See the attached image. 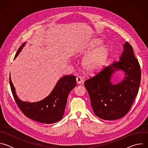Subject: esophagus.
I'll return each mask as SVG.
<instances>
[{
    "instance_id": "obj_1",
    "label": "esophagus",
    "mask_w": 148,
    "mask_h": 148,
    "mask_svg": "<svg viewBox=\"0 0 148 148\" xmlns=\"http://www.w3.org/2000/svg\"><path fill=\"white\" fill-rule=\"evenodd\" d=\"M76 81H77V84H80V83H81L82 82V79L81 78V77L78 76V77H77L76 78Z\"/></svg>"
}]
</instances>
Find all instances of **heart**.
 <instances>
[{"instance_id": "heart-1", "label": "heart", "mask_w": 148, "mask_h": 148, "mask_svg": "<svg viewBox=\"0 0 148 148\" xmlns=\"http://www.w3.org/2000/svg\"><path fill=\"white\" fill-rule=\"evenodd\" d=\"M102 43V41L98 38L94 39L90 42L88 49V51L91 52L96 48L97 49L84 58L82 61V66L87 71L95 72L101 69L106 61L108 55V50L106 46L99 47Z\"/></svg>"}]
</instances>
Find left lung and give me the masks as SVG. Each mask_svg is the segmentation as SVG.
<instances>
[{"label": "left lung", "mask_w": 148, "mask_h": 148, "mask_svg": "<svg viewBox=\"0 0 148 148\" xmlns=\"http://www.w3.org/2000/svg\"><path fill=\"white\" fill-rule=\"evenodd\" d=\"M123 49L119 61L103 68L84 82L95 115L104 120L124 116L130 110L139 91L141 78L139 62L128 42L123 45ZM119 69L125 73V78L114 85L110 81V77Z\"/></svg>", "instance_id": "1"}]
</instances>
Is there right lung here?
<instances>
[{
	"instance_id": "right-lung-1",
	"label": "right lung",
	"mask_w": 148,
	"mask_h": 148,
	"mask_svg": "<svg viewBox=\"0 0 148 148\" xmlns=\"http://www.w3.org/2000/svg\"><path fill=\"white\" fill-rule=\"evenodd\" d=\"M25 45V43H23L18 48L14 58ZM9 82L13 98L21 111L29 118L47 124L53 123L61 119L64 114L68 95L76 86L75 76H64L58 81L54 90L47 97L39 102L30 103L22 101L18 98L10 76Z\"/></svg>"
}]
</instances>
